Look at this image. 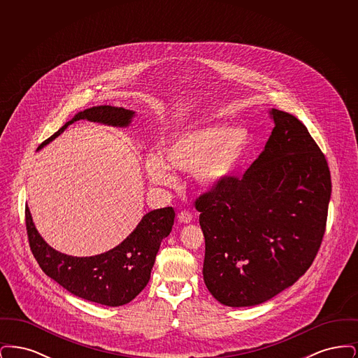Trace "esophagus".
Wrapping results in <instances>:
<instances>
[{
    "label": "esophagus",
    "mask_w": 358,
    "mask_h": 358,
    "mask_svg": "<svg viewBox=\"0 0 358 358\" xmlns=\"http://www.w3.org/2000/svg\"><path fill=\"white\" fill-rule=\"evenodd\" d=\"M178 219H180V222L187 224V222H192L193 215H192L189 210H181V212L178 213Z\"/></svg>",
    "instance_id": "1"
}]
</instances>
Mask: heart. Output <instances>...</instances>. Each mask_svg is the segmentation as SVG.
<instances>
[{"label": "heart", "mask_w": 358, "mask_h": 358, "mask_svg": "<svg viewBox=\"0 0 358 358\" xmlns=\"http://www.w3.org/2000/svg\"><path fill=\"white\" fill-rule=\"evenodd\" d=\"M252 136L245 129L204 124L182 130L164 145V159L152 154L146 171L157 184H171V169L194 171L205 187H219L244 165L252 152Z\"/></svg>", "instance_id": "1"}]
</instances>
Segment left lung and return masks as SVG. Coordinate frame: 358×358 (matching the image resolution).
Listing matches in <instances>:
<instances>
[{
	"label": "left lung",
	"mask_w": 358,
	"mask_h": 358,
	"mask_svg": "<svg viewBox=\"0 0 358 358\" xmlns=\"http://www.w3.org/2000/svg\"><path fill=\"white\" fill-rule=\"evenodd\" d=\"M275 127L241 178L196 201L206 289L225 306H255L294 285L322 244L331 177L306 126L273 108Z\"/></svg>",
	"instance_id": "left-lung-1"
}]
</instances>
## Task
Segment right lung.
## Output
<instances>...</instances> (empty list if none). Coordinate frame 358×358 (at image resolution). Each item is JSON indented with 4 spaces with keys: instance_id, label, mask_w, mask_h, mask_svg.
Instances as JSON below:
<instances>
[{
    "instance_id": "add662e5",
    "label": "right lung",
    "mask_w": 358,
    "mask_h": 358,
    "mask_svg": "<svg viewBox=\"0 0 358 358\" xmlns=\"http://www.w3.org/2000/svg\"><path fill=\"white\" fill-rule=\"evenodd\" d=\"M133 115V111L122 107L96 106L87 108L44 141L38 149L60 136L76 120L123 127L130 123ZM25 224L31 251L44 273L79 298L115 307L133 301L149 283L161 241L171 234L174 224V209L168 206L146 213L120 245L90 257L64 255L51 248L34 228L28 206H25Z\"/></svg>"
}]
</instances>
